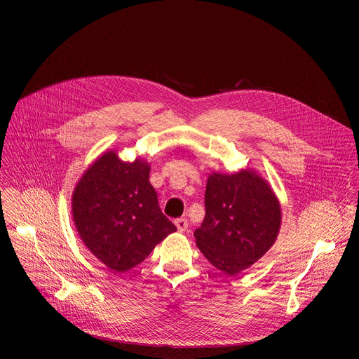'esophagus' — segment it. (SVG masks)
<instances>
[{"label": "esophagus", "instance_id": "esophagus-1", "mask_svg": "<svg viewBox=\"0 0 359 359\" xmlns=\"http://www.w3.org/2000/svg\"><path fill=\"white\" fill-rule=\"evenodd\" d=\"M175 224H176V227H177V230H179V231H184V230H187V219H184V217H179V219H176V220H175Z\"/></svg>", "mask_w": 359, "mask_h": 359}]
</instances>
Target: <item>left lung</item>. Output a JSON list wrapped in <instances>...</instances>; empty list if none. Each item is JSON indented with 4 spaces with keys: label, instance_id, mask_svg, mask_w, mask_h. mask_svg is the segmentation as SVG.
<instances>
[{
    "label": "left lung",
    "instance_id": "1",
    "mask_svg": "<svg viewBox=\"0 0 359 359\" xmlns=\"http://www.w3.org/2000/svg\"><path fill=\"white\" fill-rule=\"evenodd\" d=\"M206 216L194 238L198 250L229 276L248 269L273 245L280 230V204L252 172L210 175L204 194Z\"/></svg>",
    "mask_w": 359,
    "mask_h": 359
}]
</instances>
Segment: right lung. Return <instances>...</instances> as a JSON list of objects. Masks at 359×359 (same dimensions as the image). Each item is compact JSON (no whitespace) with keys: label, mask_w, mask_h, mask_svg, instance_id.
Returning <instances> with one entry per match:
<instances>
[{"label":"right lung","mask_w":359,"mask_h":359,"mask_svg":"<svg viewBox=\"0 0 359 359\" xmlns=\"http://www.w3.org/2000/svg\"><path fill=\"white\" fill-rule=\"evenodd\" d=\"M149 165L122 162L116 153L100 156L82 176L72 196L76 230L111 271L142 263L176 226L163 215L149 182Z\"/></svg>","instance_id":"right-lung-1"}]
</instances>
